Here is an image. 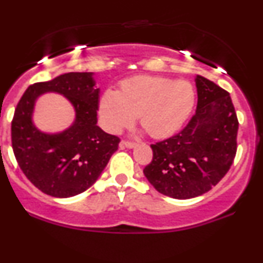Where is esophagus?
Here are the masks:
<instances>
[{
	"label": "esophagus",
	"mask_w": 263,
	"mask_h": 263,
	"mask_svg": "<svg viewBox=\"0 0 263 263\" xmlns=\"http://www.w3.org/2000/svg\"><path fill=\"white\" fill-rule=\"evenodd\" d=\"M120 147L134 148V147H136V143H135V142H131V141H122L121 143H120Z\"/></svg>",
	"instance_id": "1"
}]
</instances>
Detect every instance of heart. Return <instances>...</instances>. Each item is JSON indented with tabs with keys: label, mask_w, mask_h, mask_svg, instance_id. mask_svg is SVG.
<instances>
[{
	"label": "heart",
	"mask_w": 263,
	"mask_h": 263,
	"mask_svg": "<svg viewBox=\"0 0 263 263\" xmlns=\"http://www.w3.org/2000/svg\"><path fill=\"white\" fill-rule=\"evenodd\" d=\"M191 83L157 76H135L120 84L119 93L107 89L100 98L99 110L107 131L118 134L138 115L140 123L152 137L175 134L195 106Z\"/></svg>",
	"instance_id": "b5f03b06"
}]
</instances>
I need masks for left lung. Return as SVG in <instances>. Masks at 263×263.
<instances>
[{"label": "left lung", "mask_w": 263, "mask_h": 263, "mask_svg": "<svg viewBox=\"0 0 263 263\" xmlns=\"http://www.w3.org/2000/svg\"><path fill=\"white\" fill-rule=\"evenodd\" d=\"M197 109L186 127L151 144L153 159L143 173L160 194L187 200L224 178L236 154L239 121L229 93L197 76Z\"/></svg>", "instance_id": "8db88e82"}]
</instances>
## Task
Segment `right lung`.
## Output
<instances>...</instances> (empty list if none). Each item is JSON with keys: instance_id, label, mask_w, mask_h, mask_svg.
I'll use <instances>...</instances> for the list:
<instances>
[{"instance_id": "1", "label": "right lung", "mask_w": 263, "mask_h": 263, "mask_svg": "<svg viewBox=\"0 0 263 263\" xmlns=\"http://www.w3.org/2000/svg\"><path fill=\"white\" fill-rule=\"evenodd\" d=\"M46 91L62 93L75 107L74 125L60 134H44L31 120L35 100ZM98 103L91 72H69L24 91L12 120V148L22 172L41 192L60 198L82 194L118 151V136L97 125Z\"/></svg>"}]
</instances>
